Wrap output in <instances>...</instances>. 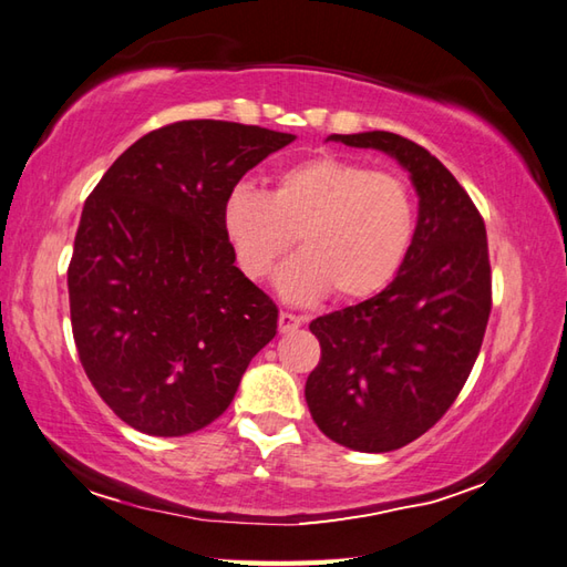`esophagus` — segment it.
Instances as JSON below:
<instances>
[{
	"instance_id": "obj_1",
	"label": "esophagus",
	"mask_w": 567,
	"mask_h": 567,
	"mask_svg": "<svg viewBox=\"0 0 567 567\" xmlns=\"http://www.w3.org/2000/svg\"><path fill=\"white\" fill-rule=\"evenodd\" d=\"M299 327H302V317H295L290 311H280V317H277V329H280V333L297 331Z\"/></svg>"
}]
</instances>
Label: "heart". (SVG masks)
Instances as JSON below:
<instances>
[{
	"label": "heart",
	"mask_w": 567,
	"mask_h": 567,
	"mask_svg": "<svg viewBox=\"0 0 567 567\" xmlns=\"http://www.w3.org/2000/svg\"><path fill=\"white\" fill-rule=\"evenodd\" d=\"M221 224L250 280L268 277L297 234L305 250L277 277L280 290L353 302L378 295L402 270L416 234V199L400 175L323 153L277 173L268 195L234 187Z\"/></svg>",
	"instance_id": "b5f03b06"
}]
</instances>
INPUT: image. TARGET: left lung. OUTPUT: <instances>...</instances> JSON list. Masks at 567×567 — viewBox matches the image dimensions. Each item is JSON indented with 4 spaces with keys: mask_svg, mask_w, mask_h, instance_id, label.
Returning a JSON list of instances; mask_svg holds the SVG:
<instances>
[{
    "mask_svg": "<svg viewBox=\"0 0 567 567\" xmlns=\"http://www.w3.org/2000/svg\"><path fill=\"white\" fill-rule=\"evenodd\" d=\"M329 141L392 155L419 195L414 244L394 280L309 323L321 346L305 388L311 419L346 449L388 453L436 424L475 365L492 309L487 231L461 183L419 143L390 131Z\"/></svg>",
    "mask_w": 567,
    "mask_h": 567,
    "instance_id": "obj_1",
    "label": "left lung"
}]
</instances>
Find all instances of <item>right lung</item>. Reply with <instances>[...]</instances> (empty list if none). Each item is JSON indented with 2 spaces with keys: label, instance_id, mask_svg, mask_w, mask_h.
Listing matches in <instances>:
<instances>
[{
  "label": "right lung",
  "instance_id": "add662e5",
  "mask_svg": "<svg viewBox=\"0 0 567 567\" xmlns=\"http://www.w3.org/2000/svg\"><path fill=\"white\" fill-rule=\"evenodd\" d=\"M292 134L195 118L138 138L84 202L68 268L80 363L112 412L148 436L219 419L277 333L240 272L221 207Z\"/></svg>",
  "mask_w": 567,
  "mask_h": 567
}]
</instances>
